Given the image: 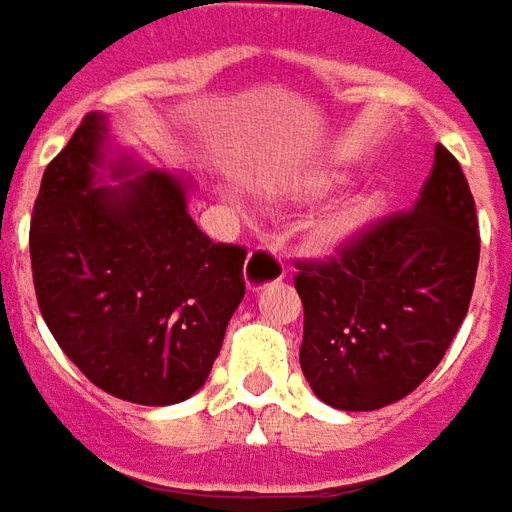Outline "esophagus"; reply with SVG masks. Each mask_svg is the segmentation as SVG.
Returning <instances> with one entry per match:
<instances>
[{
    "label": "esophagus",
    "mask_w": 512,
    "mask_h": 512,
    "mask_svg": "<svg viewBox=\"0 0 512 512\" xmlns=\"http://www.w3.org/2000/svg\"><path fill=\"white\" fill-rule=\"evenodd\" d=\"M286 275V264L281 253L270 245H259L250 250L248 262H245V284L248 289H262L267 284H275Z\"/></svg>",
    "instance_id": "34e87169"
}]
</instances>
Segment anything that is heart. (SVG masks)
<instances>
[{
    "instance_id": "1",
    "label": "heart",
    "mask_w": 512,
    "mask_h": 512,
    "mask_svg": "<svg viewBox=\"0 0 512 512\" xmlns=\"http://www.w3.org/2000/svg\"><path fill=\"white\" fill-rule=\"evenodd\" d=\"M333 181H336V176H333V173H320V176H314V179L308 181V190L311 192L328 190ZM378 209H380L378 195H366V198H361V201H358V204H355L353 209H350V212L342 217V220H339V228H342V231H353V228L364 226L366 220L375 215Z\"/></svg>"
}]
</instances>
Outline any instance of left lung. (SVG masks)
I'll return each mask as SVG.
<instances>
[{"label": "left lung", "instance_id": "obj_1", "mask_svg": "<svg viewBox=\"0 0 512 512\" xmlns=\"http://www.w3.org/2000/svg\"><path fill=\"white\" fill-rule=\"evenodd\" d=\"M480 262L469 181L447 148L413 209L358 228L325 259L295 262L303 300L300 366L339 411L408 397L449 350Z\"/></svg>", "mask_w": 512, "mask_h": 512}]
</instances>
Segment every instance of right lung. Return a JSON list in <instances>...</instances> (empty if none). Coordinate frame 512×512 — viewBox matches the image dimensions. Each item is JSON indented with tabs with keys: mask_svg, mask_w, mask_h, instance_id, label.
Returning a JSON list of instances; mask_svg holds the SVG:
<instances>
[{
	"mask_svg": "<svg viewBox=\"0 0 512 512\" xmlns=\"http://www.w3.org/2000/svg\"><path fill=\"white\" fill-rule=\"evenodd\" d=\"M101 143L104 118L90 112L43 170L30 223L38 308L93 386L173 405L212 372L248 250L206 237L168 173L93 187Z\"/></svg>",
	"mask_w": 512,
	"mask_h": 512,
	"instance_id": "obj_1",
	"label": "right lung"
}]
</instances>
